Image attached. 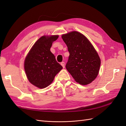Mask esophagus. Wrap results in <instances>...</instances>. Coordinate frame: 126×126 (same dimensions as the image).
I'll return each instance as SVG.
<instances>
[{
  "mask_svg": "<svg viewBox=\"0 0 126 126\" xmlns=\"http://www.w3.org/2000/svg\"><path fill=\"white\" fill-rule=\"evenodd\" d=\"M61 65L63 66V68H64V67H65V66H64V62H62V63H61Z\"/></svg>",
  "mask_w": 126,
  "mask_h": 126,
  "instance_id": "esophagus-1",
  "label": "esophagus"
}]
</instances>
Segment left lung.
I'll return each instance as SVG.
<instances>
[{"instance_id": "left-lung-1", "label": "left lung", "mask_w": 126, "mask_h": 126, "mask_svg": "<svg viewBox=\"0 0 126 126\" xmlns=\"http://www.w3.org/2000/svg\"><path fill=\"white\" fill-rule=\"evenodd\" d=\"M62 37L69 52L67 70L77 82L89 84L99 71L101 61L97 52L89 40L78 32L63 34Z\"/></svg>"}]
</instances>
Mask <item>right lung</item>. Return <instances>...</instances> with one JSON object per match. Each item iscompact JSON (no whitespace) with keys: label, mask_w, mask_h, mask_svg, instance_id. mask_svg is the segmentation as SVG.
Segmentation results:
<instances>
[{"label":"right lung","mask_w":126,"mask_h":126,"mask_svg":"<svg viewBox=\"0 0 126 126\" xmlns=\"http://www.w3.org/2000/svg\"><path fill=\"white\" fill-rule=\"evenodd\" d=\"M58 35L43 36L38 40L27 55L24 68L29 82L40 89L50 85L55 76L63 69L50 51L52 43Z\"/></svg>","instance_id":"add662e5"}]
</instances>
